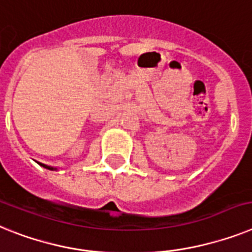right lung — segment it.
<instances>
[{
	"instance_id": "1",
	"label": "right lung",
	"mask_w": 252,
	"mask_h": 252,
	"mask_svg": "<svg viewBox=\"0 0 252 252\" xmlns=\"http://www.w3.org/2000/svg\"><path fill=\"white\" fill-rule=\"evenodd\" d=\"M39 165H42V166H43V168H46V169H50V170H54V168H52V166L44 165V164H39Z\"/></svg>"
}]
</instances>
